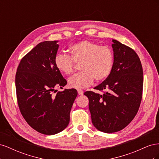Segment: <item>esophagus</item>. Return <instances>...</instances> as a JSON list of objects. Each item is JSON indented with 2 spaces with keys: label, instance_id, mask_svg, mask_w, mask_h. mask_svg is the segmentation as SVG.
<instances>
[{
  "label": "esophagus",
  "instance_id": "34e87169",
  "mask_svg": "<svg viewBox=\"0 0 159 159\" xmlns=\"http://www.w3.org/2000/svg\"><path fill=\"white\" fill-rule=\"evenodd\" d=\"M78 93L79 95H82L84 94V91L82 90H78Z\"/></svg>",
  "mask_w": 159,
  "mask_h": 159
}]
</instances>
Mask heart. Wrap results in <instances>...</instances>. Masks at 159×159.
Listing matches in <instances>:
<instances>
[{
  "mask_svg": "<svg viewBox=\"0 0 159 159\" xmlns=\"http://www.w3.org/2000/svg\"><path fill=\"white\" fill-rule=\"evenodd\" d=\"M70 56L58 53L54 57L55 66L61 73L70 75L74 71V62L80 64L81 72L71 76L68 85L78 89L87 88L93 80L102 81L111 74L114 64L112 49L107 46H99L89 40H82L71 46Z\"/></svg>",
  "mask_w": 159,
  "mask_h": 159,
  "instance_id": "b5f03b06",
  "label": "heart"
}]
</instances>
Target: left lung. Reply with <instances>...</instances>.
<instances>
[{"label":"left lung","instance_id":"obj_1","mask_svg":"<svg viewBox=\"0 0 159 159\" xmlns=\"http://www.w3.org/2000/svg\"><path fill=\"white\" fill-rule=\"evenodd\" d=\"M114 64L111 72L95 88L101 95L85 91L89 99L91 121L100 131L111 133L127 127L140 106L143 72L140 59L131 48L112 40Z\"/></svg>","mask_w":159,"mask_h":159}]
</instances>
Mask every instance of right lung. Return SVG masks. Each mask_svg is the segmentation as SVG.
<instances>
[{
  "label": "right lung",
  "instance_id": "add662e5",
  "mask_svg": "<svg viewBox=\"0 0 159 159\" xmlns=\"http://www.w3.org/2000/svg\"><path fill=\"white\" fill-rule=\"evenodd\" d=\"M57 40L40 42L21 60L15 84L19 109L29 125L44 134H55L64 130L78 95L75 89L52 92L67 84L57 69L54 57Z\"/></svg>",
  "mask_w": 159,
  "mask_h": 159
}]
</instances>
